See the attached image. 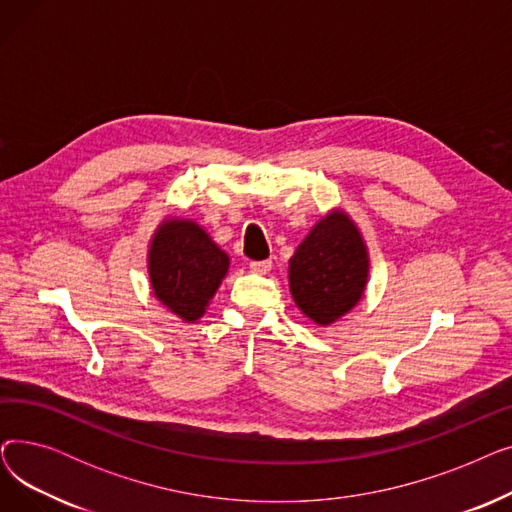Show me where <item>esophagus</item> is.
Returning <instances> with one entry per match:
<instances>
[{
  "label": "esophagus",
  "mask_w": 512,
  "mask_h": 512,
  "mask_svg": "<svg viewBox=\"0 0 512 512\" xmlns=\"http://www.w3.org/2000/svg\"><path fill=\"white\" fill-rule=\"evenodd\" d=\"M272 270V261L263 259V261H251V272L255 274H267Z\"/></svg>",
  "instance_id": "1"
}]
</instances>
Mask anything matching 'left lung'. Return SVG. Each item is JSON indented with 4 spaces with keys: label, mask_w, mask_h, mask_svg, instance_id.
Here are the masks:
<instances>
[{
    "label": "left lung",
    "mask_w": 512,
    "mask_h": 512,
    "mask_svg": "<svg viewBox=\"0 0 512 512\" xmlns=\"http://www.w3.org/2000/svg\"><path fill=\"white\" fill-rule=\"evenodd\" d=\"M369 251L361 230L342 209L328 211L288 261L297 307L317 326H332L363 299Z\"/></svg>",
    "instance_id": "left-lung-1"
}]
</instances>
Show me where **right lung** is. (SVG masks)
<instances>
[{
  "mask_svg": "<svg viewBox=\"0 0 512 512\" xmlns=\"http://www.w3.org/2000/svg\"><path fill=\"white\" fill-rule=\"evenodd\" d=\"M230 257L193 220L166 218L153 232L147 272L155 299L184 324L203 317L228 274Z\"/></svg>",
  "mask_w": 512,
  "mask_h": 512,
  "instance_id": "obj_1",
  "label": "right lung"
}]
</instances>
